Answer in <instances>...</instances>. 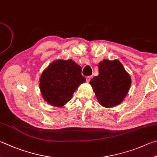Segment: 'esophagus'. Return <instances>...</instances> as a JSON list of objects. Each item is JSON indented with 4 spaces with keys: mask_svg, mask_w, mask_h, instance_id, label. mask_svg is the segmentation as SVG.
Returning a JSON list of instances; mask_svg holds the SVG:
<instances>
[{
    "mask_svg": "<svg viewBox=\"0 0 157 157\" xmlns=\"http://www.w3.org/2000/svg\"><path fill=\"white\" fill-rule=\"evenodd\" d=\"M91 78H92V77H91V76H87L86 78V82H90V80Z\"/></svg>",
    "mask_w": 157,
    "mask_h": 157,
    "instance_id": "1",
    "label": "esophagus"
}]
</instances>
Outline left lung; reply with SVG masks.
<instances>
[{"instance_id": "8db88e82", "label": "left lung", "mask_w": 157, "mask_h": 157, "mask_svg": "<svg viewBox=\"0 0 157 157\" xmlns=\"http://www.w3.org/2000/svg\"><path fill=\"white\" fill-rule=\"evenodd\" d=\"M99 75L90 81L102 106L110 108L121 104L131 85L129 74L118 59H104L98 65Z\"/></svg>"}]
</instances>
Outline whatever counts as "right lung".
<instances>
[{
	"mask_svg": "<svg viewBox=\"0 0 157 157\" xmlns=\"http://www.w3.org/2000/svg\"><path fill=\"white\" fill-rule=\"evenodd\" d=\"M85 82L80 66L72 59H58L42 72L39 86L48 104L62 107L71 100L77 88Z\"/></svg>",
	"mask_w": 157,
	"mask_h": 157,
	"instance_id": "obj_1",
	"label": "right lung"
}]
</instances>
